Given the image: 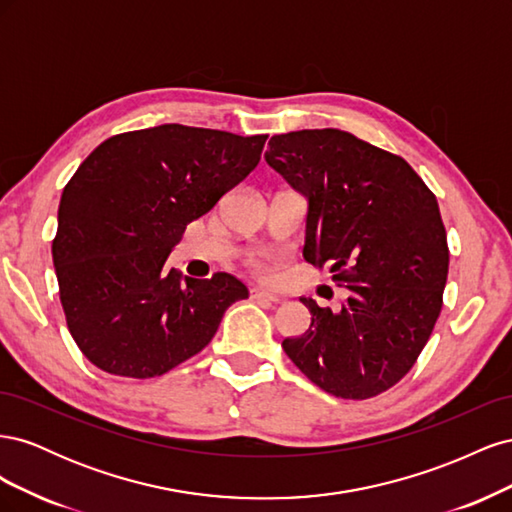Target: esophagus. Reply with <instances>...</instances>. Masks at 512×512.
I'll use <instances>...</instances> for the list:
<instances>
[{
  "mask_svg": "<svg viewBox=\"0 0 512 512\" xmlns=\"http://www.w3.org/2000/svg\"><path fill=\"white\" fill-rule=\"evenodd\" d=\"M250 297L254 301H267V303H280L282 301L280 294H275V292L265 290V288H252L250 290Z\"/></svg>",
  "mask_w": 512,
  "mask_h": 512,
  "instance_id": "1",
  "label": "esophagus"
}]
</instances>
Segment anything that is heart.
Returning <instances> with one entry per match:
<instances>
[{"mask_svg":"<svg viewBox=\"0 0 512 512\" xmlns=\"http://www.w3.org/2000/svg\"><path fill=\"white\" fill-rule=\"evenodd\" d=\"M256 269H262V262H256Z\"/></svg>","mask_w":512,"mask_h":512,"instance_id":"b5f03b06","label":"heart"}]
</instances>
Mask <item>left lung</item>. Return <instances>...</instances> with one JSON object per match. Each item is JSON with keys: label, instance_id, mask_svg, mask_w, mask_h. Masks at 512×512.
Wrapping results in <instances>:
<instances>
[{"label": "left lung", "instance_id": "obj_1", "mask_svg": "<svg viewBox=\"0 0 512 512\" xmlns=\"http://www.w3.org/2000/svg\"><path fill=\"white\" fill-rule=\"evenodd\" d=\"M265 160L307 198L305 262L348 290L339 312L301 297L312 322L284 352L335 397L391 389L442 309L448 247L436 196L404 158L337 128L275 134Z\"/></svg>", "mask_w": 512, "mask_h": 512}]
</instances>
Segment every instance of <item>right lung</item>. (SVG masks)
I'll return each mask as SVG.
<instances>
[{"label":"right lung","instance_id":"add662e5","mask_svg":"<svg viewBox=\"0 0 512 512\" xmlns=\"http://www.w3.org/2000/svg\"><path fill=\"white\" fill-rule=\"evenodd\" d=\"M265 141L164 123L111 136L76 170L61 194L53 265L68 329L96 367L162 376L247 299L235 275L183 280L166 258L185 226L252 173Z\"/></svg>","mask_w":512,"mask_h":512}]
</instances>
